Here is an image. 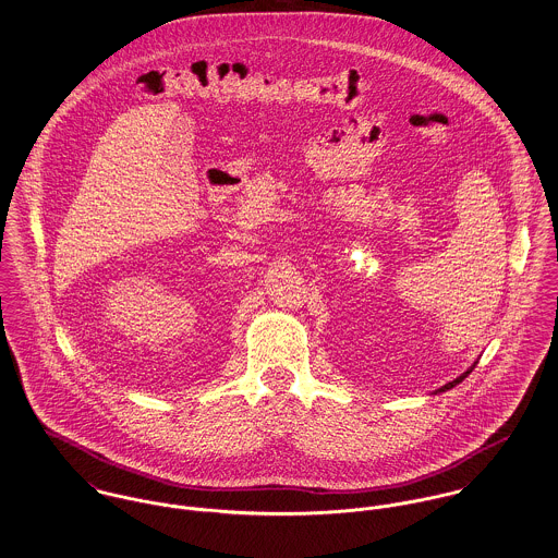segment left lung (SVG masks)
I'll list each match as a JSON object with an SVG mask.
<instances>
[{"instance_id":"1","label":"left lung","mask_w":558,"mask_h":558,"mask_svg":"<svg viewBox=\"0 0 558 558\" xmlns=\"http://www.w3.org/2000/svg\"><path fill=\"white\" fill-rule=\"evenodd\" d=\"M475 364H477V362H473V364H471V366H469V368H466V371H464V373H462V375H458L457 379H454V381H450V384H446V386H441V388H439V390H435V395H439V392H446V390H452V388H454V386H457V384H460V381H462V379H464V377H466V375H469V373H471V371H473V368H475Z\"/></svg>"}]
</instances>
